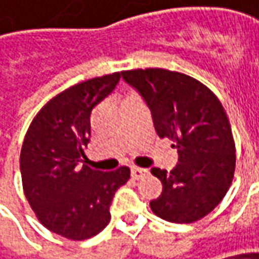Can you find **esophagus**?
Listing matches in <instances>:
<instances>
[{
	"instance_id": "esophagus-1",
	"label": "esophagus",
	"mask_w": 259,
	"mask_h": 259,
	"mask_svg": "<svg viewBox=\"0 0 259 259\" xmlns=\"http://www.w3.org/2000/svg\"><path fill=\"white\" fill-rule=\"evenodd\" d=\"M132 177L133 179H141L142 176L146 175V170L145 168H141V167H132Z\"/></svg>"
}]
</instances>
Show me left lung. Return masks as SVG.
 Instances as JSON below:
<instances>
[{
	"label": "left lung",
	"mask_w": 259,
	"mask_h": 259,
	"mask_svg": "<svg viewBox=\"0 0 259 259\" xmlns=\"http://www.w3.org/2000/svg\"><path fill=\"white\" fill-rule=\"evenodd\" d=\"M151 110L160 138L173 141L179 162L171 171L151 168L162 193L151 201L155 215L193 223L209 214L227 193L236 167V148L227 114L205 84L165 69L121 71Z\"/></svg>",
	"instance_id": "1"
}]
</instances>
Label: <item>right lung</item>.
I'll return each instance as SVG.
<instances>
[{
    "label": "right lung",
    "mask_w": 259,
    "mask_h": 259,
    "mask_svg": "<svg viewBox=\"0 0 259 259\" xmlns=\"http://www.w3.org/2000/svg\"><path fill=\"white\" fill-rule=\"evenodd\" d=\"M120 73L74 84L50 99L32 120L20 152L26 199L38 220L71 240L98 235L110 223L115 190L129 167L99 171L83 164L91 113L114 91Z\"/></svg>",
    "instance_id": "right-lung-1"
}]
</instances>
